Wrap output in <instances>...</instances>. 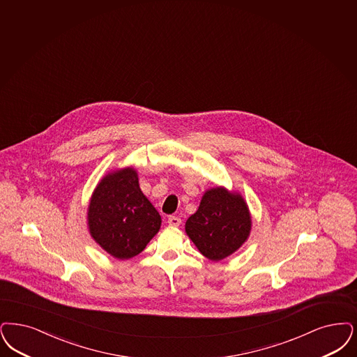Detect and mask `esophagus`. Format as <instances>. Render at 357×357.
<instances>
[{"instance_id": "obj_1", "label": "esophagus", "mask_w": 357, "mask_h": 357, "mask_svg": "<svg viewBox=\"0 0 357 357\" xmlns=\"http://www.w3.org/2000/svg\"><path fill=\"white\" fill-rule=\"evenodd\" d=\"M167 223L170 225V226H174V227H178L181 223H182V220H181V218L179 216H175V215H172V216H169V219H167Z\"/></svg>"}]
</instances>
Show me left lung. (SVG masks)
I'll return each mask as SVG.
<instances>
[{"mask_svg": "<svg viewBox=\"0 0 357 357\" xmlns=\"http://www.w3.org/2000/svg\"><path fill=\"white\" fill-rule=\"evenodd\" d=\"M251 216L241 195L216 187L208 190L199 208L185 222V232L202 255L222 260L235 252L250 235Z\"/></svg>", "mask_w": 357, "mask_h": 357, "instance_id": "8db88e82", "label": "left lung"}]
</instances>
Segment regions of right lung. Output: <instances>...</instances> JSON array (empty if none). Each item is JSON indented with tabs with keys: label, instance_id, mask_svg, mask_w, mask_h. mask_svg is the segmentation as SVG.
I'll list each match as a JSON object with an SVG mask.
<instances>
[{
	"label": "right lung",
	"instance_id": "right-lung-1",
	"mask_svg": "<svg viewBox=\"0 0 357 357\" xmlns=\"http://www.w3.org/2000/svg\"><path fill=\"white\" fill-rule=\"evenodd\" d=\"M90 234L116 259L142 252L160 229V215L143 195L132 169L109 174L97 185L87 211Z\"/></svg>",
	"mask_w": 357,
	"mask_h": 357
}]
</instances>
